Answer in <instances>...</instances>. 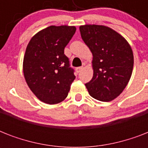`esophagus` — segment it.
<instances>
[{
	"label": "esophagus",
	"instance_id": "obj_1",
	"mask_svg": "<svg viewBox=\"0 0 148 148\" xmlns=\"http://www.w3.org/2000/svg\"><path fill=\"white\" fill-rule=\"evenodd\" d=\"M84 67H77L76 68V72L77 73H80V72L83 70Z\"/></svg>",
	"mask_w": 148,
	"mask_h": 148
}]
</instances>
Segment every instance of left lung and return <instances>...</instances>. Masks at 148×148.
<instances>
[{"label":"left lung","instance_id":"obj_1","mask_svg":"<svg viewBox=\"0 0 148 148\" xmlns=\"http://www.w3.org/2000/svg\"><path fill=\"white\" fill-rule=\"evenodd\" d=\"M79 29L93 54L94 75L85 84L89 95L98 101H112L121 94L131 78L134 66L131 46L108 27L87 24Z\"/></svg>","mask_w":148,"mask_h":148}]
</instances>
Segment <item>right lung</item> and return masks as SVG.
I'll return each mask as SVG.
<instances>
[{
  "label": "right lung",
  "instance_id": "1",
  "mask_svg": "<svg viewBox=\"0 0 148 148\" xmlns=\"http://www.w3.org/2000/svg\"><path fill=\"white\" fill-rule=\"evenodd\" d=\"M76 31L74 26H50L31 38L23 63L24 75L40 101L54 104L67 97L75 79L64 47Z\"/></svg>",
  "mask_w": 148,
  "mask_h": 148
}]
</instances>
